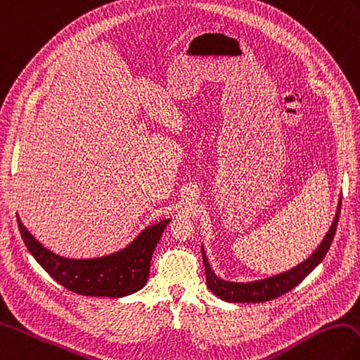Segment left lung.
Returning a JSON list of instances; mask_svg holds the SVG:
<instances>
[{
    "instance_id": "8db88e82",
    "label": "left lung",
    "mask_w": 360,
    "mask_h": 360,
    "mask_svg": "<svg viewBox=\"0 0 360 360\" xmlns=\"http://www.w3.org/2000/svg\"><path fill=\"white\" fill-rule=\"evenodd\" d=\"M340 206L342 200H339L336 217L333 220V225L328 233L323 237L322 243L319 245L317 250L313 252V255L305 262H302L300 265L295 268L286 271L283 274H277L273 277L263 278V281L257 282H250V283H237V282H226L223 278L217 277L211 269L210 263H207L206 254L202 248V255H203V263H205V271H206V283L207 288H210L217 297L226 302H248V303H259V302H268L281 297V295L291 291L294 286H297L303 278H305L311 271H313L319 263L323 260V257L328 252L331 242L336 234L338 229V221H339V214H340Z\"/></svg>"
}]
</instances>
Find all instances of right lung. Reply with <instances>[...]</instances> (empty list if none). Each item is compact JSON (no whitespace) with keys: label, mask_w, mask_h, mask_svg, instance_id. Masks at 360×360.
Returning <instances> with one entry per match:
<instances>
[{"label":"right lung","mask_w":360,"mask_h":360,"mask_svg":"<svg viewBox=\"0 0 360 360\" xmlns=\"http://www.w3.org/2000/svg\"><path fill=\"white\" fill-rule=\"evenodd\" d=\"M27 250L60 285L82 295L124 297L146 285L150 259L169 219L146 228L124 250L97 259H66L47 250L32 236L17 215Z\"/></svg>","instance_id":"obj_1"}]
</instances>
